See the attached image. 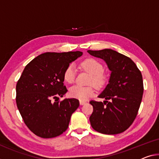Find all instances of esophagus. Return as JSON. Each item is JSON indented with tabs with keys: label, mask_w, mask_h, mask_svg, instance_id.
I'll list each match as a JSON object with an SVG mask.
<instances>
[{
	"label": "esophagus",
	"mask_w": 159,
	"mask_h": 159,
	"mask_svg": "<svg viewBox=\"0 0 159 159\" xmlns=\"http://www.w3.org/2000/svg\"><path fill=\"white\" fill-rule=\"evenodd\" d=\"M86 103H87L86 101H83V100H80V104L81 105H84Z\"/></svg>",
	"instance_id": "obj_1"
}]
</instances>
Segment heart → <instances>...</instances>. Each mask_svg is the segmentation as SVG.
Masks as SVG:
<instances>
[{"instance_id":"b5f03b06","label":"heart","mask_w":159,"mask_h":159,"mask_svg":"<svg viewBox=\"0 0 159 159\" xmlns=\"http://www.w3.org/2000/svg\"><path fill=\"white\" fill-rule=\"evenodd\" d=\"M82 68L90 75L87 87L75 85L70 90V94L72 97L80 100H86L94 93V87L97 89L103 88L108 82V76L103 72L104 67L102 63L94 58H87L81 63ZM76 77V69L74 65L70 64L67 67L63 73V77L66 82L72 84Z\"/></svg>"}]
</instances>
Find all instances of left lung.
Listing matches in <instances>:
<instances>
[{
    "instance_id": "left-lung-1",
    "label": "left lung",
    "mask_w": 159,
    "mask_h": 159,
    "mask_svg": "<svg viewBox=\"0 0 159 159\" xmlns=\"http://www.w3.org/2000/svg\"><path fill=\"white\" fill-rule=\"evenodd\" d=\"M87 52L103 59L111 71L109 84L99 96L106 101L89 102L93 107L92 127L104 134L124 132L136 119L142 100L141 72L132 60L111 49Z\"/></svg>"
}]
</instances>
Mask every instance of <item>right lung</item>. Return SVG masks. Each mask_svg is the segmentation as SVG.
I'll use <instances>...</instances> for the list:
<instances>
[{
    "label": "right lung",
    "instance_id": "right-lung-1",
    "mask_svg": "<svg viewBox=\"0 0 159 159\" xmlns=\"http://www.w3.org/2000/svg\"><path fill=\"white\" fill-rule=\"evenodd\" d=\"M82 55L80 51L45 52L25 66L16 84V104L25 125L36 136L53 138L67 129L80 102L75 98L61 101L58 96L67 92L65 70Z\"/></svg>",
    "mask_w": 159,
    "mask_h": 159
}]
</instances>
